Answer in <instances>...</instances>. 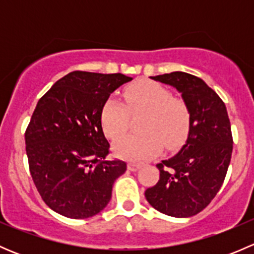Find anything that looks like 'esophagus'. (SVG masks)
<instances>
[{"label": "esophagus", "mask_w": 254, "mask_h": 254, "mask_svg": "<svg viewBox=\"0 0 254 254\" xmlns=\"http://www.w3.org/2000/svg\"><path fill=\"white\" fill-rule=\"evenodd\" d=\"M140 167H141V165H140V163H134V162L127 163V170L132 171V172H134V171H137Z\"/></svg>", "instance_id": "obj_1"}]
</instances>
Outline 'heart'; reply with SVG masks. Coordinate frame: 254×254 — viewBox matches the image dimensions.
I'll use <instances>...</instances> for the list:
<instances>
[{
	"instance_id": "b5f03b06",
	"label": "heart",
	"mask_w": 254,
	"mask_h": 254,
	"mask_svg": "<svg viewBox=\"0 0 254 254\" xmlns=\"http://www.w3.org/2000/svg\"><path fill=\"white\" fill-rule=\"evenodd\" d=\"M125 106L115 98H108L101 111V124L111 140L121 137L128 128L129 114L146 112L142 134L128 135L113 145L120 158L140 161L161 152L163 145L176 151L183 145L189 134L191 113L188 104L175 98L162 84L152 81H139L130 84L123 93Z\"/></svg>"
}]
</instances>
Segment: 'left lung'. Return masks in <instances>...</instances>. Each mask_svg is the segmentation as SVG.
I'll list each match as a JSON object with an SVG mask.
<instances>
[{"instance_id":"left-lung-1","label":"left lung","mask_w":254,"mask_h":254,"mask_svg":"<svg viewBox=\"0 0 254 254\" xmlns=\"http://www.w3.org/2000/svg\"><path fill=\"white\" fill-rule=\"evenodd\" d=\"M182 94L191 113L186 143L177 155L158 163L160 179L145 198L160 212L189 217L214 199L226 177L232 155L231 124L226 107L201 78L176 71L151 76Z\"/></svg>"}]
</instances>
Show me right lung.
<instances>
[{
  "mask_svg": "<svg viewBox=\"0 0 254 254\" xmlns=\"http://www.w3.org/2000/svg\"><path fill=\"white\" fill-rule=\"evenodd\" d=\"M132 77L75 71L39 99L25 131L30 175L45 204L70 219L101 212L112 198L123 161H107L109 142L101 111L109 96Z\"/></svg>",
  "mask_w": 254,
  "mask_h": 254,
  "instance_id": "obj_1",
  "label": "right lung"
}]
</instances>
